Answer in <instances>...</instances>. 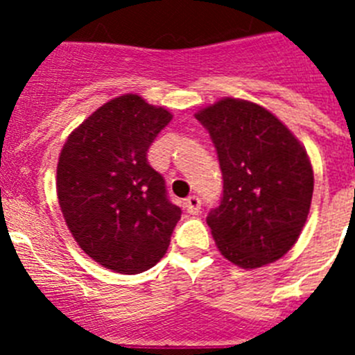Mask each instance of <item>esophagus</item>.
<instances>
[{
    "instance_id": "esophagus-1",
    "label": "esophagus",
    "mask_w": 355,
    "mask_h": 355,
    "mask_svg": "<svg viewBox=\"0 0 355 355\" xmlns=\"http://www.w3.org/2000/svg\"><path fill=\"white\" fill-rule=\"evenodd\" d=\"M184 208H187V211L190 213V215H197L200 209V199L196 196L188 197V199L184 200Z\"/></svg>"
}]
</instances>
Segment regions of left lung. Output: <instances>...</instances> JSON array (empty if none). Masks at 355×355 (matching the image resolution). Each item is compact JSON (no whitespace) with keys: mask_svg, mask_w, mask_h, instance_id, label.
I'll return each instance as SVG.
<instances>
[{"mask_svg":"<svg viewBox=\"0 0 355 355\" xmlns=\"http://www.w3.org/2000/svg\"><path fill=\"white\" fill-rule=\"evenodd\" d=\"M209 131L224 175L220 206L206 216L216 249L240 268L281 259L299 240L311 208V159L272 112L222 97L196 112Z\"/></svg>","mask_w":355,"mask_h":355,"instance_id":"1","label":"left lung"}]
</instances>
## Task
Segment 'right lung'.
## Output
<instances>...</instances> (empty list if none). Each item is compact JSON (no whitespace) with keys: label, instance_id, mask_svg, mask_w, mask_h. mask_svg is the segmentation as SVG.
Masks as SVG:
<instances>
[{"label":"right lung","instance_id":"obj_1","mask_svg":"<svg viewBox=\"0 0 355 355\" xmlns=\"http://www.w3.org/2000/svg\"><path fill=\"white\" fill-rule=\"evenodd\" d=\"M165 106L139 94L110 99L74 128L56 165V196L80 249L117 274H140L165 256L181 209L147 163L171 122Z\"/></svg>","mask_w":355,"mask_h":355}]
</instances>
